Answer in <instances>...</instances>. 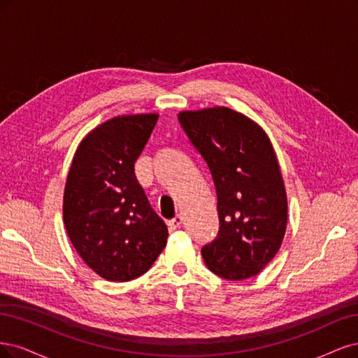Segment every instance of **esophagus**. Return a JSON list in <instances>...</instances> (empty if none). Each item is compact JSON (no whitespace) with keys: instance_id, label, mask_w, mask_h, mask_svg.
I'll return each mask as SVG.
<instances>
[{"instance_id":"34e87169","label":"esophagus","mask_w":358,"mask_h":358,"mask_svg":"<svg viewBox=\"0 0 358 358\" xmlns=\"http://www.w3.org/2000/svg\"><path fill=\"white\" fill-rule=\"evenodd\" d=\"M181 224H182V217L181 215H176L174 218H172V220L168 222V226H169L171 230L178 229Z\"/></svg>"}]
</instances>
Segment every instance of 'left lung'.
Masks as SVG:
<instances>
[{
  "label": "left lung",
  "mask_w": 358,
  "mask_h": 358,
  "mask_svg": "<svg viewBox=\"0 0 358 358\" xmlns=\"http://www.w3.org/2000/svg\"><path fill=\"white\" fill-rule=\"evenodd\" d=\"M208 166L220 227L202 248L206 266L224 280L256 276L278 252L287 229V194L278 159L260 126L232 108L178 114Z\"/></svg>",
  "instance_id": "8db88e82"
}]
</instances>
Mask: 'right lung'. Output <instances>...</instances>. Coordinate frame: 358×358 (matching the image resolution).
I'll list each match as a JSON object with an SVG mask.
<instances>
[{"label":"right lung","instance_id":"obj_1","mask_svg":"<svg viewBox=\"0 0 358 358\" xmlns=\"http://www.w3.org/2000/svg\"><path fill=\"white\" fill-rule=\"evenodd\" d=\"M159 114L113 117L77 147L64 190V224L78 256L101 278L131 281L166 245L168 229L138 184L134 164Z\"/></svg>","mask_w":358,"mask_h":358}]
</instances>
